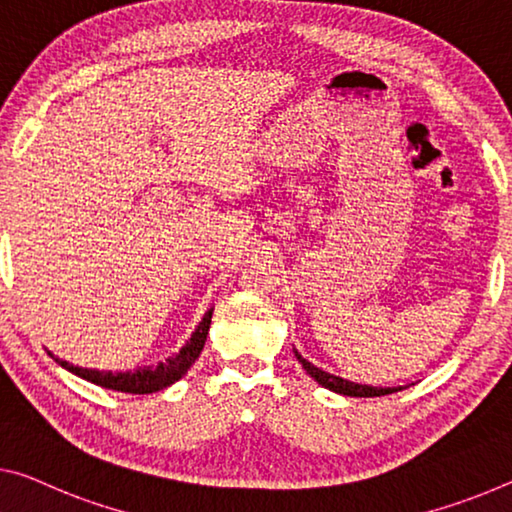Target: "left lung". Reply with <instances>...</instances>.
<instances>
[{"label":"left lung","instance_id":"1","mask_svg":"<svg viewBox=\"0 0 512 512\" xmlns=\"http://www.w3.org/2000/svg\"><path fill=\"white\" fill-rule=\"evenodd\" d=\"M295 357L300 364L304 366V371L309 373L313 380L322 387L329 389V391H336V393H343V396H355V398H373V396H387V393L393 391H400V387H368V384H357V382H350V380H343V377H336L332 373H325L322 368L313 366L311 361H306L300 352L295 350Z\"/></svg>","mask_w":512,"mask_h":512}]
</instances>
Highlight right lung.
Listing matches in <instances>:
<instances>
[{
    "mask_svg": "<svg viewBox=\"0 0 512 512\" xmlns=\"http://www.w3.org/2000/svg\"><path fill=\"white\" fill-rule=\"evenodd\" d=\"M210 318H212V309L203 316L199 322V327L194 329L190 341H187L183 348H180L174 357L160 361L155 366H144L137 368V371H125V373H112V371H96V368H82V366H73L64 359H57L59 366H64L66 371L75 373L77 377H82L86 382L98 384V387L105 389H114V391H123V393H155L171 387V384L178 382L190 366L199 359L203 345H206V336L210 329Z\"/></svg>",
    "mask_w": 512,
    "mask_h": 512,
    "instance_id": "right-lung-1",
    "label": "right lung"
}]
</instances>
